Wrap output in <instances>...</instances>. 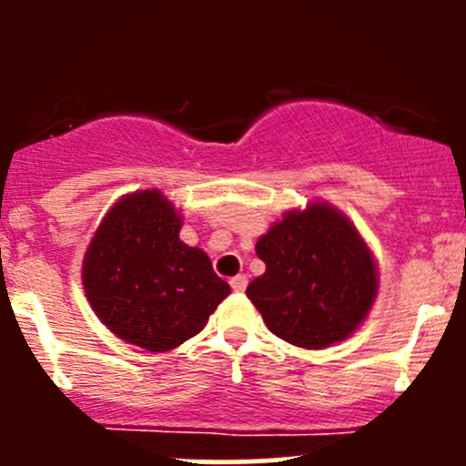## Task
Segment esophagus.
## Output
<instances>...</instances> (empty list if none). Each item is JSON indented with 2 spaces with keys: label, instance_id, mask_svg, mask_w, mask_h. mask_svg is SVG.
<instances>
[{
  "label": "esophagus",
  "instance_id": "1",
  "mask_svg": "<svg viewBox=\"0 0 466 466\" xmlns=\"http://www.w3.org/2000/svg\"><path fill=\"white\" fill-rule=\"evenodd\" d=\"M229 286H232L234 293H243L248 289V277L246 275H237L229 279Z\"/></svg>",
  "mask_w": 466,
  "mask_h": 466
}]
</instances>
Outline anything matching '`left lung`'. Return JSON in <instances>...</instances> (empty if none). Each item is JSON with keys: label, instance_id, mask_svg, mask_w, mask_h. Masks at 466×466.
Segmentation results:
<instances>
[{"label": "left lung", "instance_id": "8db88e82", "mask_svg": "<svg viewBox=\"0 0 466 466\" xmlns=\"http://www.w3.org/2000/svg\"><path fill=\"white\" fill-rule=\"evenodd\" d=\"M266 272L248 286L275 336L304 350L345 340L377 298V266L354 225L333 207L290 211L257 241Z\"/></svg>", "mask_w": 466, "mask_h": 466}]
</instances>
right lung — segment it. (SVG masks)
Segmentation results:
<instances>
[{"instance_id": "1", "label": "right lung", "mask_w": 466, "mask_h": 466, "mask_svg": "<svg viewBox=\"0 0 466 466\" xmlns=\"http://www.w3.org/2000/svg\"><path fill=\"white\" fill-rule=\"evenodd\" d=\"M182 220L159 191H139L107 211L83 263L98 320L148 351H168L203 331L229 286L209 257L180 241Z\"/></svg>"}]
</instances>
